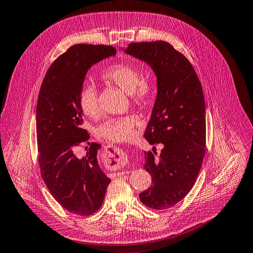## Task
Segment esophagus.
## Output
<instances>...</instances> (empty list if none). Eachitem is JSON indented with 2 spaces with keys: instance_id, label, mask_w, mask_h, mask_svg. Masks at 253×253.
<instances>
[{
  "instance_id": "34e87169",
  "label": "esophagus",
  "mask_w": 253,
  "mask_h": 253,
  "mask_svg": "<svg viewBox=\"0 0 253 253\" xmlns=\"http://www.w3.org/2000/svg\"><path fill=\"white\" fill-rule=\"evenodd\" d=\"M109 153V155H110V157L112 158V160L114 161V163H116V165H115V168H122L123 166H124V164L126 163L127 161V155H126V153L124 152V151H122V150H114V152L113 153H111V152H108ZM119 157V158L118 159L117 157ZM116 175H123V172H118L116 173Z\"/></svg>"
}]
</instances>
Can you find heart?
<instances>
[{"instance_id": "1", "label": "heart", "mask_w": 253, "mask_h": 253, "mask_svg": "<svg viewBox=\"0 0 253 253\" xmlns=\"http://www.w3.org/2000/svg\"><path fill=\"white\" fill-rule=\"evenodd\" d=\"M101 79L114 84L130 96L134 105H143L150 101L154 92L152 82L142 77L140 69L131 64H113L101 74ZM79 102L83 113L97 118L100 114L98 92L95 86L86 84L79 93ZM139 124L135 115H125L106 121L99 127L101 138L112 142H127L134 135V128Z\"/></svg>"}]
</instances>
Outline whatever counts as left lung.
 <instances>
[{
  "label": "left lung",
  "mask_w": 253,
  "mask_h": 253,
  "mask_svg": "<svg viewBox=\"0 0 253 253\" xmlns=\"http://www.w3.org/2000/svg\"><path fill=\"white\" fill-rule=\"evenodd\" d=\"M126 54L146 63L157 78V96L144 138L164 145L159 157L144 152L152 185L139 194L153 210L170 209L191 190L205 154V100L192 65L169 42H132Z\"/></svg>",
  "instance_id": "left-lung-1"
}]
</instances>
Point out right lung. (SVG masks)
<instances>
[{"label": "right lung", "mask_w": 253, "mask_h": 253, "mask_svg": "<svg viewBox=\"0 0 253 253\" xmlns=\"http://www.w3.org/2000/svg\"><path fill=\"white\" fill-rule=\"evenodd\" d=\"M115 53L112 46L75 44L51 65L38 95L36 133L42 177L52 197L75 215L98 211L111 183L97 160L100 144H90L84 157L78 156L77 150L89 138L79 102L87 70Z\"/></svg>", "instance_id": "1"}]
</instances>
